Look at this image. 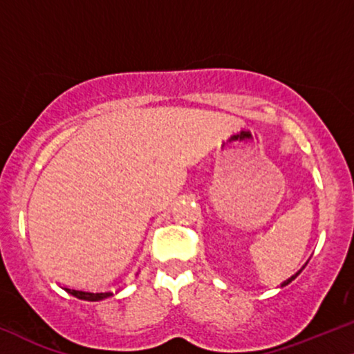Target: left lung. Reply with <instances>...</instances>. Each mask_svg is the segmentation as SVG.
Listing matches in <instances>:
<instances>
[{
	"mask_svg": "<svg viewBox=\"0 0 354 354\" xmlns=\"http://www.w3.org/2000/svg\"><path fill=\"white\" fill-rule=\"evenodd\" d=\"M302 270H304V268H302ZM302 270H299V271L296 272V274H294V276H290V277H289V279H286V281H284V283H283V286H288L289 283H292V281H294V279H296V277H297L299 274H301V271H302Z\"/></svg>",
	"mask_w": 354,
	"mask_h": 354,
	"instance_id": "left-lung-1",
	"label": "left lung"
}]
</instances>
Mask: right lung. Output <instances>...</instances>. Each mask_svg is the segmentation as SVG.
<instances>
[{
  "label": "right lung",
  "instance_id": "1",
  "mask_svg": "<svg viewBox=\"0 0 354 354\" xmlns=\"http://www.w3.org/2000/svg\"><path fill=\"white\" fill-rule=\"evenodd\" d=\"M66 292L71 294V296L82 299V301H102V299H107L113 296V292H86V290H75V289H66Z\"/></svg>",
  "mask_w": 354,
  "mask_h": 354
}]
</instances>
